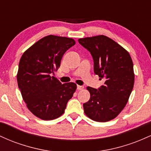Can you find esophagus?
<instances>
[{"instance_id":"1","label":"esophagus","mask_w":151,"mask_h":151,"mask_svg":"<svg viewBox=\"0 0 151 151\" xmlns=\"http://www.w3.org/2000/svg\"><path fill=\"white\" fill-rule=\"evenodd\" d=\"M84 86H80V85H77V89L78 90H82L84 89Z\"/></svg>"}]
</instances>
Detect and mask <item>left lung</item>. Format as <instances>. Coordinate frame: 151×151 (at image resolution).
I'll use <instances>...</instances> for the list:
<instances>
[{
    "label": "left lung",
    "mask_w": 151,
    "mask_h": 151,
    "mask_svg": "<svg viewBox=\"0 0 151 151\" xmlns=\"http://www.w3.org/2000/svg\"><path fill=\"white\" fill-rule=\"evenodd\" d=\"M78 41L91 53L94 73L104 80L98 89L86 87L90 99L83 104L84 113L98 122L112 120L125 107L133 90L132 59L124 47L106 36L80 38Z\"/></svg>",
    "instance_id": "1"
}]
</instances>
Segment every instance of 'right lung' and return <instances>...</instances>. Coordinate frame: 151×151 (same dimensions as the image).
Here are the masks:
<instances>
[{
	"instance_id": "right-lung-1",
	"label": "right lung",
	"mask_w": 151,
	"mask_h": 151,
	"mask_svg": "<svg viewBox=\"0 0 151 151\" xmlns=\"http://www.w3.org/2000/svg\"><path fill=\"white\" fill-rule=\"evenodd\" d=\"M75 45L72 38L47 35L28 48L19 62L17 81L27 107L45 121L60 117L77 89L73 82L62 83L52 74L64 54Z\"/></svg>"
}]
</instances>
